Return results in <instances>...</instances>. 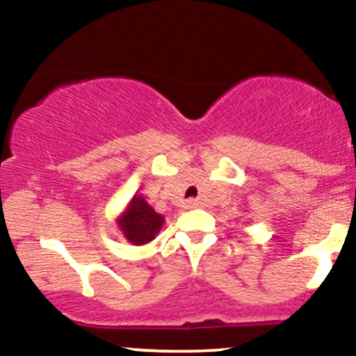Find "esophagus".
<instances>
[{
	"mask_svg": "<svg viewBox=\"0 0 356 356\" xmlns=\"http://www.w3.org/2000/svg\"><path fill=\"white\" fill-rule=\"evenodd\" d=\"M199 206V201H195V199H189V201L186 202V207H189V209H192V207H197Z\"/></svg>",
	"mask_w": 356,
	"mask_h": 356,
	"instance_id": "obj_1",
	"label": "esophagus"
}]
</instances>
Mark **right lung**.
I'll use <instances>...</instances> for the list:
<instances>
[{
  "mask_svg": "<svg viewBox=\"0 0 356 356\" xmlns=\"http://www.w3.org/2000/svg\"><path fill=\"white\" fill-rule=\"evenodd\" d=\"M162 222L164 218L157 214L140 195H134L129 209L118 219V226L124 231V236L134 244H145L152 241Z\"/></svg>",
  "mask_w": 356,
  "mask_h": 356,
  "instance_id": "right-lung-1",
  "label": "right lung"
}]
</instances>
